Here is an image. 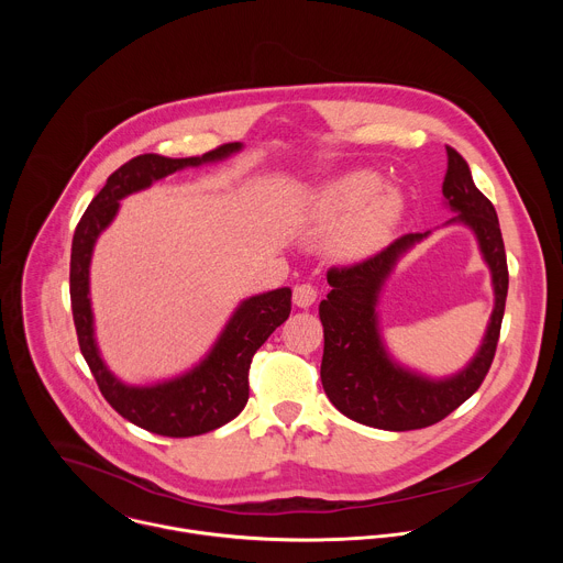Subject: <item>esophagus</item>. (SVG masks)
I'll use <instances>...</instances> for the list:
<instances>
[{
  "label": "esophagus",
  "mask_w": 563,
  "mask_h": 563,
  "mask_svg": "<svg viewBox=\"0 0 563 563\" xmlns=\"http://www.w3.org/2000/svg\"><path fill=\"white\" fill-rule=\"evenodd\" d=\"M316 287L311 283H300L294 287V305L298 307H311L316 302Z\"/></svg>",
  "instance_id": "esophagus-1"
}]
</instances>
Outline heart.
<instances>
[{
  "label": "heart",
  "mask_w": 563,
  "mask_h": 563,
  "mask_svg": "<svg viewBox=\"0 0 563 563\" xmlns=\"http://www.w3.org/2000/svg\"><path fill=\"white\" fill-rule=\"evenodd\" d=\"M376 187V176L367 172L350 174L332 183L318 202V216L328 220L354 211V216L345 222L339 235L341 247L347 252L374 250L387 235L389 227L398 216V198L394 194L376 196L372 201L368 199L374 196ZM367 199L369 203L366 202Z\"/></svg>",
  "instance_id": "b5f03b06"
}]
</instances>
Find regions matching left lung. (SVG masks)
Masks as SVG:
<instances>
[{"instance_id": "8db88e82", "label": "left lung", "mask_w": 563, "mask_h": 563, "mask_svg": "<svg viewBox=\"0 0 563 563\" xmlns=\"http://www.w3.org/2000/svg\"><path fill=\"white\" fill-rule=\"evenodd\" d=\"M445 151L443 196L459 211L454 220L472 227L478 238L493 272L495 311L474 361L452 378L430 380L400 369L387 358L374 311L380 285L394 263L426 233H406L365 261L330 267L328 283L332 291L318 305L325 336L320 380L339 412L369 428L406 432L443 421L481 387L497 352L508 296V261L499 218L493 202L474 187L461 153L452 146H445Z\"/></svg>"}]
</instances>
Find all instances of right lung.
<instances>
[{
	"label": "right lung",
	"instance_id": "obj_1",
	"mask_svg": "<svg viewBox=\"0 0 563 563\" xmlns=\"http://www.w3.org/2000/svg\"><path fill=\"white\" fill-rule=\"evenodd\" d=\"M240 142L220 144L200 157L137 155L115 169L102 191L79 218L70 247V309L82 352L109 406L133 426L159 437H198L235 419L250 398V367L258 347L289 318L291 289H274L247 298L235 309L211 354L189 374L153 387H129L102 363L93 339L89 300V265L98 235L118 213L120 200L185 167L222 159Z\"/></svg>",
	"mask_w": 563,
	"mask_h": 563
}]
</instances>
